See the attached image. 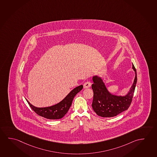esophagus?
Listing matches in <instances>:
<instances>
[{
  "label": "esophagus",
  "mask_w": 157,
  "mask_h": 157,
  "mask_svg": "<svg viewBox=\"0 0 157 157\" xmlns=\"http://www.w3.org/2000/svg\"><path fill=\"white\" fill-rule=\"evenodd\" d=\"M90 86H91V83L90 82H85L83 84L84 88H90Z\"/></svg>",
  "instance_id": "34e87169"
}]
</instances>
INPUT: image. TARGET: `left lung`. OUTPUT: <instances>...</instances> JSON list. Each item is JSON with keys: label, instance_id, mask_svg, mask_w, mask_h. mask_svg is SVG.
Returning a JSON list of instances; mask_svg holds the SVG:
<instances>
[{"label": "left lung", "instance_id": "obj_1", "mask_svg": "<svg viewBox=\"0 0 157 157\" xmlns=\"http://www.w3.org/2000/svg\"><path fill=\"white\" fill-rule=\"evenodd\" d=\"M132 69L135 74L134 80L129 91L125 95L112 94L107 90L101 77L98 75L93 76L92 88L94 94L92 106L98 116L102 117H115L129 107L137 82V74L133 64Z\"/></svg>", "mask_w": 157, "mask_h": 157}]
</instances>
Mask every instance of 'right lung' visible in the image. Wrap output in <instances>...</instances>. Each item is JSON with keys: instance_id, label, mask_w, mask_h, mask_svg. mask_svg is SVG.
Masks as SVG:
<instances>
[{"instance_id": "right-lung-1", "label": "right lung", "mask_w": 157, "mask_h": 157, "mask_svg": "<svg viewBox=\"0 0 157 157\" xmlns=\"http://www.w3.org/2000/svg\"><path fill=\"white\" fill-rule=\"evenodd\" d=\"M82 88L83 85L75 87L61 101L48 107H36L31 104L27 100H26L33 110L37 115L49 120H58L64 117L67 113L72 104L74 98Z\"/></svg>"}]
</instances>
